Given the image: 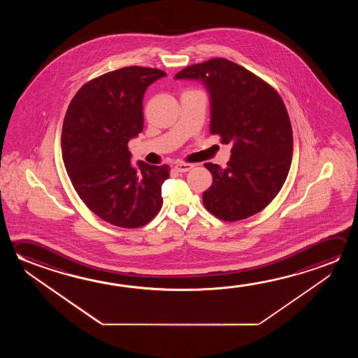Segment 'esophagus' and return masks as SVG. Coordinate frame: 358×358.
Masks as SVG:
<instances>
[{
	"label": "esophagus",
	"instance_id": "34e87169",
	"mask_svg": "<svg viewBox=\"0 0 358 358\" xmlns=\"http://www.w3.org/2000/svg\"><path fill=\"white\" fill-rule=\"evenodd\" d=\"M191 169H194V164H183V162H181V164H175V170L177 172H187Z\"/></svg>",
	"mask_w": 358,
	"mask_h": 358
}]
</instances>
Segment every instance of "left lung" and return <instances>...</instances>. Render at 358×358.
<instances>
[{"label": "left lung", "mask_w": 358, "mask_h": 358, "mask_svg": "<svg viewBox=\"0 0 358 358\" xmlns=\"http://www.w3.org/2000/svg\"><path fill=\"white\" fill-rule=\"evenodd\" d=\"M199 80L211 99V135L232 145L226 169L205 164L213 177L203 192L206 210L235 222L262 211L281 191L291 167L292 126L275 88L229 59H208L180 71Z\"/></svg>", "instance_id": "1"}]
</instances>
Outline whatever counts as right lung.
<instances>
[{"label":"right lung","instance_id":"1","mask_svg":"<svg viewBox=\"0 0 358 358\" xmlns=\"http://www.w3.org/2000/svg\"><path fill=\"white\" fill-rule=\"evenodd\" d=\"M166 72L129 66L85 83L66 112L62 159L77 194L94 215L122 229H138L162 207L170 167L131 164L129 141L143 129L147 87Z\"/></svg>","mask_w":358,"mask_h":358}]
</instances>
